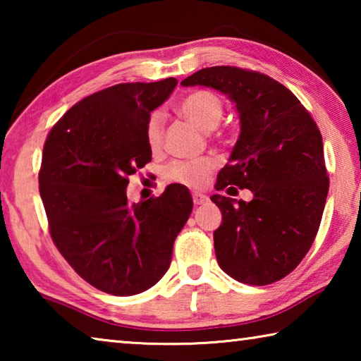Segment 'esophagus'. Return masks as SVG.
Instances as JSON below:
<instances>
[{
	"instance_id": "34e87169",
	"label": "esophagus",
	"mask_w": 361,
	"mask_h": 361,
	"mask_svg": "<svg viewBox=\"0 0 361 361\" xmlns=\"http://www.w3.org/2000/svg\"><path fill=\"white\" fill-rule=\"evenodd\" d=\"M207 200H209V197H207L205 194H202V192H192V202H194V205H204Z\"/></svg>"
}]
</instances>
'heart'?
Masks as SVG:
<instances>
[{
  "instance_id": "obj_1",
  "label": "heart",
  "mask_w": 361,
  "mask_h": 361,
  "mask_svg": "<svg viewBox=\"0 0 361 361\" xmlns=\"http://www.w3.org/2000/svg\"><path fill=\"white\" fill-rule=\"evenodd\" d=\"M178 113L192 122L200 130L210 132L223 119V102L209 90H195L180 100ZM145 138L152 152L161 151L164 143V116L161 111H152L145 124ZM215 164L210 159H194V161H175L166 169L167 181L178 183L189 188H200L209 181Z\"/></svg>"
}]
</instances>
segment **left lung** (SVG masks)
<instances>
[{
	"label": "left lung",
	"mask_w": 361,
	"mask_h": 361,
	"mask_svg": "<svg viewBox=\"0 0 361 361\" xmlns=\"http://www.w3.org/2000/svg\"><path fill=\"white\" fill-rule=\"evenodd\" d=\"M181 84L221 90L240 116V137L216 189H250L253 200L212 197L223 213L213 232L218 264L237 282H277L295 271L320 228L329 178L319 127L296 95L264 73L210 66Z\"/></svg>",
	"instance_id": "8db88e82"
}]
</instances>
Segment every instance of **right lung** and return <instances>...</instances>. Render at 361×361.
Listing matches in <instances>:
<instances>
[{"instance_id":"1","label":"right lung","mask_w":361,"mask_h":361,"mask_svg":"<svg viewBox=\"0 0 361 361\" xmlns=\"http://www.w3.org/2000/svg\"><path fill=\"white\" fill-rule=\"evenodd\" d=\"M176 82H122L87 95L54 124L42 148L39 194L52 242L79 277L108 295L156 285L191 215L181 185L138 204L126 194L129 176L151 161L146 119Z\"/></svg>"}]
</instances>
